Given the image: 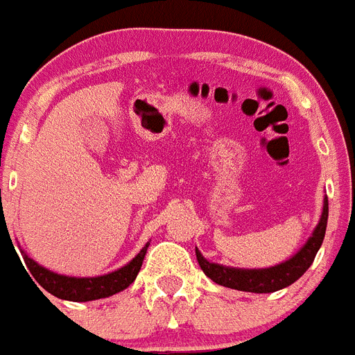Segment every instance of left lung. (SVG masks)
<instances>
[{"label":"left lung","instance_id":"8db88e82","mask_svg":"<svg viewBox=\"0 0 355 355\" xmlns=\"http://www.w3.org/2000/svg\"><path fill=\"white\" fill-rule=\"evenodd\" d=\"M327 220H329V200L324 196L321 218L311 236H309V240L305 242V245L296 254L291 256L288 260L272 265V267H267V269H238V267L214 263V261L205 260L198 249H195L196 260H198V265H200V269L204 270L205 276L213 279L214 284L234 288V291H243V293H276L279 288L293 285L311 267L315 254L320 251L321 243H323Z\"/></svg>","mask_w":355,"mask_h":355}]
</instances>
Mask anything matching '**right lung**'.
I'll list each match as a JSON object with an SVG mask.
<instances>
[{"instance_id": "obj_1", "label": "right lung", "mask_w": 355, "mask_h": 355, "mask_svg": "<svg viewBox=\"0 0 355 355\" xmlns=\"http://www.w3.org/2000/svg\"><path fill=\"white\" fill-rule=\"evenodd\" d=\"M148 247H150V242L142 247L141 252L132 261L122 265L121 269L112 270V272L103 274V276H90V278H77V276H64V274L53 272V270L46 269L35 260H32L26 252H23V258H25L26 267H28L35 282L52 296L68 300V302H94V300L121 293L135 282Z\"/></svg>"}]
</instances>
